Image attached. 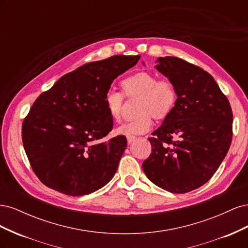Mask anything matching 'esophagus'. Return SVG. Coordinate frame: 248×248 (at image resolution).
<instances>
[{
  "label": "esophagus",
  "mask_w": 248,
  "mask_h": 248,
  "mask_svg": "<svg viewBox=\"0 0 248 248\" xmlns=\"http://www.w3.org/2000/svg\"><path fill=\"white\" fill-rule=\"evenodd\" d=\"M136 137H133V136H129V137H127V141H128V144H132V142L136 140Z\"/></svg>",
  "instance_id": "34e87169"
}]
</instances>
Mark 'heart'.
I'll return each mask as SVG.
<instances>
[{
    "label": "heart",
    "instance_id": "obj_1",
    "mask_svg": "<svg viewBox=\"0 0 248 248\" xmlns=\"http://www.w3.org/2000/svg\"><path fill=\"white\" fill-rule=\"evenodd\" d=\"M123 93L127 97L140 96L137 119L125 122L116 129L122 136H138L148 132L153 126V117H168L177 101V91L172 82L167 78L157 79L155 74L147 71L138 72L122 80ZM123 93L108 90L104 96V104L110 118L118 122L121 119Z\"/></svg>",
    "mask_w": 248,
    "mask_h": 248
}]
</instances>
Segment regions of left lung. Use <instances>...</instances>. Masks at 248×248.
I'll list each match as a JSON object with an SVG mask.
<instances>
[{"label": "left lung", "instance_id": "1", "mask_svg": "<svg viewBox=\"0 0 248 248\" xmlns=\"http://www.w3.org/2000/svg\"><path fill=\"white\" fill-rule=\"evenodd\" d=\"M156 69L175 86L177 101L152 132V152L142 162L150 181L172 193L208 182L231 146L232 112L213 77L176 57L158 58Z\"/></svg>", "mask_w": 248, "mask_h": 248}]
</instances>
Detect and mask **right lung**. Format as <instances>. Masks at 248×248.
<instances>
[{"label": "right lung", "instance_id": "add662e5", "mask_svg": "<svg viewBox=\"0 0 248 248\" xmlns=\"http://www.w3.org/2000/svg\"><path fill=\"white\" fill-rule=\"evenodd\" d=\"M140 56H112L78 67L35 100L21 128L30 164L51 189L79 197L108 184L125 151L124 136L97 141L112 129L104 96Z\"/></svg>", "mask_w": 248, "mask_h": 248}]
</instances>
